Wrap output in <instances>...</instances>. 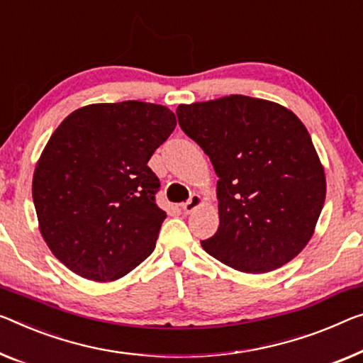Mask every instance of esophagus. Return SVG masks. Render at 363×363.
I'll use <instances>...</instances> for the list:
<instances>
[{"instance_id": "1", "label": "esophagus", "mask_w": 363, "mask_h": 363, "mask_svg": "<svg viewBox=\"0 0 363 363\" xmlns=\"http://www.w3.org/2000/svg\"><path fill=\"white\" fill-rule=\"evenodd\" d=\"M201 203H203V199H201L199 194H191V198H189L186 203H183V206H182L183 213L191 214L193 211L198 208V206H201Z\"/></svg>"}]
</instances>
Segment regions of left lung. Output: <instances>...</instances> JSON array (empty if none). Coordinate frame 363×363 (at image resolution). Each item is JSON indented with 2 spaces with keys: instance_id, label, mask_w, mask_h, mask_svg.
Returning <instances> with one entry per match:
<instances>
[{
  "instance_id": "left-lung-1",
  "label": "left lung",
  "mask_w": 363,
  "mask_h": 363,
  "mask_svg": "<svg viewBox=\"0 0 363 363\" xmlns=\"http://www.w3.org/2000/svg\"><path fill=\"white\" fill-rule=\"evenodd\" d=\"M178 125L219 182L220 224L201 245L242 272L274 271L313 235L326 178L311 138L282 105L247 96L178 105Z\"/></svg>"
}]
</instances>
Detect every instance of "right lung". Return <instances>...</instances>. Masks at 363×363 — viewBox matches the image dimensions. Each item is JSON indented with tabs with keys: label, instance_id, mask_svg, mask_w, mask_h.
Wrapping results in <instances>:
<instances>
[{
	"label": "right lung",
	"instance_id": "1",
	"mask_svg": "<svg viewBox=\"0 0 363 363\" xmlns=\"http://www.w3.org/2000/svg\"><path fill=\"white\" fill-rule=\"evenodd\" d=\"M162 105L94 104L66 116L33 172L38 227L52 253L81 277H123L154 252L167 214L149 159L175 130Z\"/></svg>",
	"mask_w": 363,
	"mask_h": 363
}]
</instances>
